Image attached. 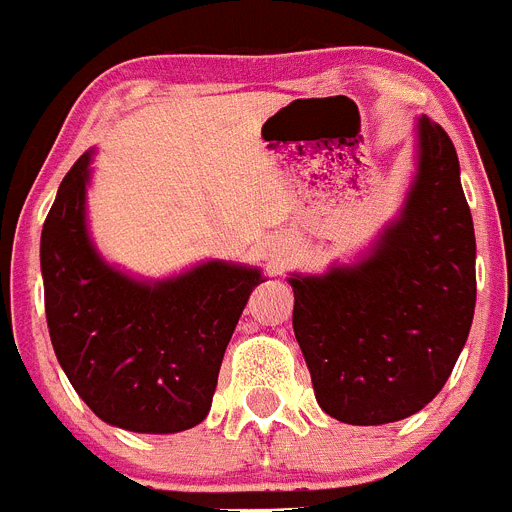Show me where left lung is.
Listing matches in <instances>:
<instances>
[{
	"mask_svg": "<svg viewBox=\"0 0 512 512\" xmlns=\"http://www.w3.org/2000/svg\"><path fill=\"white\" fill-rule=\"evenodd\" d=\"M477 243L446 130L415 125V176L395 220L354 264L289 274L295 338L330 418L384 425L423 410L467 343Z\"/></svg>",
	"mask_w": 512,
	"mask_h": 512,
	"instance_id": "1",
	"label": "left lung"
}]
</instances>
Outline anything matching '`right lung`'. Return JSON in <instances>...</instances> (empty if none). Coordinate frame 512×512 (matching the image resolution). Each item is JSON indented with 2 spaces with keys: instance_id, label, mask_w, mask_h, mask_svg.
Returning a JSON list of instances; mask_svg holds the SVG:
<instances>
[{
  "instance_id": "right-lung-1",
  "label": "right lung",
  "mask_w": 512,
  "mask_h": 512,
  "mask_svg": "<svg viewBox=\"0 0 512 512\" xmlns=\"http://www.w3.org/2000/svg\"><path fill=\"white\" fill-rule=\"evenodd\" d=\"M94 151L71 166L40 235L45 318L61 369L104 423L179 433L207 418L256 266L205 261L138 279L102 259L87 228Z\"/></svg>"
}]
</instances>
